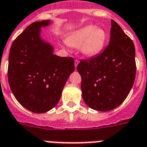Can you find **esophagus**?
I'll return each mask as SVG.
<instances>
[{
  "mask_svg": "<svg viewBox=\"0 0 147 147\" xmlns=\"http://www.w3.org/2000/svg\"><path fill=\"white\" fill-rule=\"evenodd\" d=\"M79 63H80V61H79L78 59H76V60H75V67H76Z\"/></svg>",
  "mask_w": 147,
  "mask_h": 147,
  "instance_id": "34e87169",
  "label": "esophagus"
}]
</instances>
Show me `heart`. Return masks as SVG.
<instances>
[{"label":"heart","instance_id":"b5f03b06","mask_svg":"<svg viewBox=\"0 0 147 147\" xmlns=\"http://www.w3.org/2000/svg\"><path fill=\"white\" fill-rule=\"evenodd\" d=\"M106 33L102 28L89 25L75 31L66 39L71 47L80 46L82 54L86 57H94L98 54L105 45Z\"/></svg>","mask_w":147,"mask_h":147}]
</instances>
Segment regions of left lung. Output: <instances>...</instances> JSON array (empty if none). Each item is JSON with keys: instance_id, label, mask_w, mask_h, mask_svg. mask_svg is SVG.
<instances>
[{"instance_id": "left-lung-1", "label": "left lung", "mask_w": 147, "mask_h": 147, "mask_svg": "<svg viewBox=\"0 0 147 147\" xmlns=\"http://www.w3.org/2000/svg\"><path fill=\"white\" fill-rule=\"evenodd\" d=\"M111 25L109 44L105 49L77 65L83 100L90 108L98 111L112 110L121 105L136 79L132 40L113 20Z\"/></svg>"}]
</instances>
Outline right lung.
<instances>
[{
  "mask_svg": "<svg viewBox=\"0 0 147 147\" xmlns=\"http://www.w3.org/2000/svg\"><path fill=\"white\" fill-rule=\"evenodd\" d=\"M49 20L30 24L11 44L8 80L15 98L35 113L50 110L57 104L68 77L75 70L72 57L53 53V47L39 36Z\"/></svg>",
  "mask_w": 147,
  "mask_h": 147,
  "instance_id": "obj_1",
  "label": "right lung"
}]
</instances>
